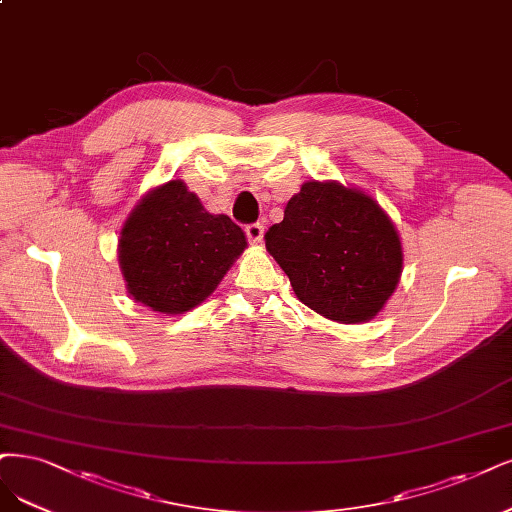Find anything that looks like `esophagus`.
I'll use <instances>...</instances> for the list:
<instances>
[{"label":"esophagus","mask_w":512,"mask_h":512,"mask_svg":"<svg viewBox=\"0 0 512 512\" xmlns=\"http://www.w3.org/2000/svg\"><path fill=\"white\" fill-rule=\"evenodd\" d=\"M245 235H248V239L252 241V243H256V245H260L262 243V237H264V226L262 224H248L245 226Z\"/></svg>","instance_id":"34e87169"}]
</instances>
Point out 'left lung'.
<instances>
[{
	"mask_svg": "<svg viewBox=\"0 0 512 512\" xmlns=\"http://www.w3.org/2000/svg\"><path fill=\"white\" fill-rule=\"evenodd\" d=\"M264 241L298 301L334 322L373 320L400 281L394 222L373 197L339 182H305Z\"/></svg>",
	"mask_w": 512,
	"mask_h": 512,
	"instance_id": "8db88e82",
	"label": "left lung"
}]
</instances>
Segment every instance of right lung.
Wrapping results in <instances>:
<instances>
[{
	"label": "right lung",
	"mask_w": 512,
	"mask_h": 512,
	"mask_svg": "<svg viewBox=\"0 0 512 512\" xmlns=\"http://www.w3.org/2000/svg\"><path fill=\"white\" fill-rule=\"evenodd\" d=\"M245 248L231 218L209 214L182 180H169L122 224L118 260L133 301L178 315L201 305Z\"/></svg>",
	"instance_id": "add662e5"
}]
</instances>
